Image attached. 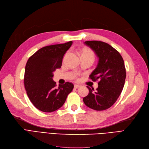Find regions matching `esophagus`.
Wrapping results in <instances>:
<instances>
[{"mask_svg":"<svg viewBox=\"0 0 149 149\" xmlns=\"http://www.w3.org/2000/svg\"><path fill=\"white\" fill-rule=\"evenodd\" d=\"M79 87H80V86L78 85V84H74V88L75 89H78V88H79Z\"/></svg>","mask_w":149,"mask_h":149,"instance_id":"obj_1","label":"esophagus"}]
</instances>
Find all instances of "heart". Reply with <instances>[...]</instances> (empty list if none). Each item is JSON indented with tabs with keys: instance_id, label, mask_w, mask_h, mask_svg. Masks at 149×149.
<instances>
[{
	"instance_id": "heart-1",
	"label": "heart",
	"mask_w": 149,
	"mask_h": 149,
	"mask_svg": "<svg viewBox=\"0 0 149 149\" xmlns=\"http://www.w3.org/2000/svg\"><path fill=\"white\" fill-rule=\"evenodd\" d=\"M81 56H90L94 58V53L91 50V49L87 48H84L81 49Z\"/></svg>"
}]
</instances>
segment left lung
Masks as SVG:
<instances>
[{
  "label": "left lung",
  "mask_w": 149,
  "mask_h": 149,
  "mask_svg": "<svg viewBox=\"0 0 149 149\" xmlns=\"http://www.w3.org/2000/svg\"><path fill=\"white\" fill-rule=\"evenodd\" d=\"M84 43L95 52L98 63L89 78L99 80L96 91L89 86L88 95L83 102L88 107L96 111L106 110L111 107L123 91L126 71L120 54L110 45L101 41H86Z\"/></svg>",
  "instance_id": "1"
}]
</instances>
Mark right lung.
<instances>
[{
	"mask_svg": "<svg viewBox=\"0 0 149 149\" xmlns=\"http://www.w3.org/2000/svg\"><path fill=\"white\" fill-rule=\"evenodd\" d=\"M73 42L40 48L28 60L25 66L24 85L28 97L35 107L45 112L60 108L74 85L66 82L56 88L53 73L60 68L63 56Z\"/></svg>",
	"mask_w": 149,
	"mask_h": 149,
	"instance_id": "1",
	"label": "right lung"
}]
</instances>
